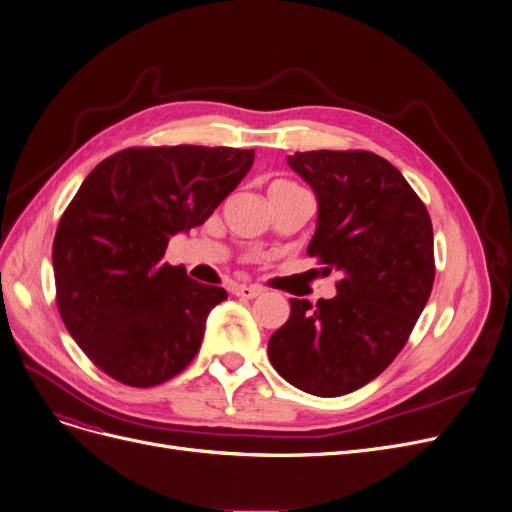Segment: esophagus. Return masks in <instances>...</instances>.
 Listing matches in <instances>:
<instances>
[{"instance_id":"obj_1","label":"esophagus","mask_w":512,"mask_h":512,"mask_svg":"<svg viewBox=\"0 0 512 512\" xmlns=\"http://www.w3.org/2000/svg\"><path fill=\"white\" fill-rule=\"evenodd\" d=\"M261 293H263V288H259V286H247V284H242V286H236V288H234V295L240 297V299H255V297H259Z\"/></svg>"}]
</instances>
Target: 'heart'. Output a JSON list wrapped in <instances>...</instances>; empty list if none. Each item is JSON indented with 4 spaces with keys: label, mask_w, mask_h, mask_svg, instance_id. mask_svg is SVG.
<instances>
[{
    "label": "heart",
    "mask_w": 512,
    "mask_h": 512,
    "mask_svg": "<svg viewBox=\"0 0 512 512\" xmlns=\"http://www.w3.org/2000/svg\"><path fill=\"white\" fill-rule=\"evenodd\" d=\"M291 188H299L297 184L288 182V180H276L270 184V192H280V190H291Z\"/></svg>",
    "instance_id": "1"
}]
</instances>
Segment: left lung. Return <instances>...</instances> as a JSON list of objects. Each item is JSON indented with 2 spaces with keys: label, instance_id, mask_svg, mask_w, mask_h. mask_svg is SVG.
Here are the masks:
<instances>
[{
  "label": "left lung",
  "instance_id": "8db88e82",
  "mask_svg": "<svg viewBox=\"0 0 512 512\" xmlns=\"http://www.w3.org/2000/svg\"><path fill=\"white\" fill-rule=\"evenodd\" d=\"M288 165L318 198L307 255L341 280L332 299H291L268 355L297 389L337 397L376 379L404 349L435 280L433 226L406 177L379 154L311 150Z\"/></svg>",
  "mask_w": 512,
  "mask_h": 512
}]
</instances>
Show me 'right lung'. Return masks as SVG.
<instances>
[{"instance_id":"obj_1","label":"right lung","mask_w":512,"mask_h":512,"mask_svg":"<svg viewBox=\"0 0 512 512\" xmlns=\"http://www.w3.org/2000/svg\"><path fill=\"white\" fill-rule=\"evenodd\" d=\"M255 150L125 148L85 177L52 247L56 305L75 343L129 387L180 374L201 349L221 286L169 265V238L205 224L240 184Z\"/></svg>"}]
</instances>
